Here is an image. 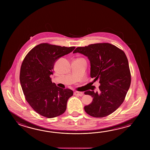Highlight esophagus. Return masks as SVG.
I'll return each mask as SVG.
<instances>
[{"mask_svg": "<svg viewBox=\"0 0 150 150\" xmlns=\"http://www.w3.org/2000/svg\"><path fill=\"white\" fill-rule=\"evenodd\" d=\"M74 94L76 95V96H81L83 95V92H78L76 91L74 93Z\"/></svg>", "mask_w": 150, "mask_h": 150, "instance_id": "obj_1", "label": "esophagus"}]
</instances>
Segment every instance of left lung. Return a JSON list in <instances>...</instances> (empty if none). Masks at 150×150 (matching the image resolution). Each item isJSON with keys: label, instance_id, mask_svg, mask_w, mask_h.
<instances>
[{"label": "left lung", "instance_id": "obj_1", "mask_svg": "<svg viewBox=\"0 0 150 150\" xmlns=\"http://www.w3.org/2000/svg\"><path fill=\"white\" fill-rule=\"evenodd\" d=\"M79 52L89 59L91 77L99 80V91H87L93 101L84 109L94 117H104L112 114L125 100L131 83V73L125 52L114 45L101 43L80 47L73 53Z\"/></svg>", "mask_w": 150, "mask_h": 150}]
</instances>
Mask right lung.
Wrapping results in <instances>:
<instances>
[{"label": "right lung", "mask_w": 150, "mask_h": 150, "mask_svg": "<svg viewBox=\"0 0 150 150\" xmlns=\"http://www.w3.org/2000/svg\"><path fill=\"white\" fill-rule=\"evenodd\" d=\"M75 48L41 43L24 58L20 69V83L26 101L40 115L54 118L65 112L67 100L74 92L57 87L52 83L50 76L57 59Z\"/></svg>", "instance_id": "add662e5"}]
</instances>
